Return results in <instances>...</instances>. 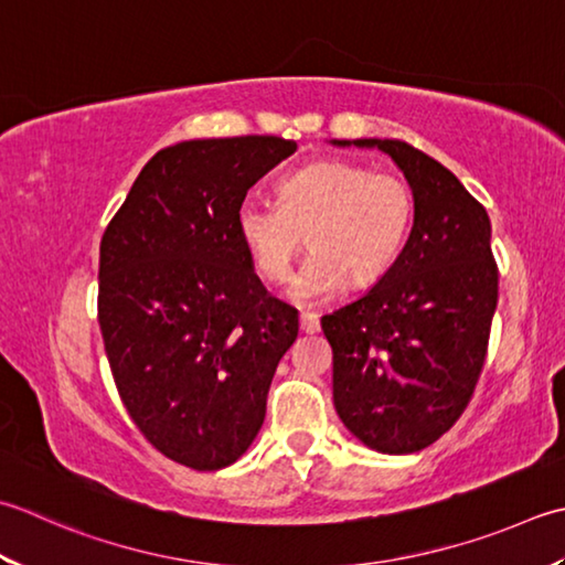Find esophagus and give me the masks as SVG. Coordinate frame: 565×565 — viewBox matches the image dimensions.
<instances>
[{
  "label": "esophagus",
  "instance_id": "34e87169",
  "mask_svg": "<svg viewBox=\"0 0 565 565\" xmlns=\"http://www.w3.org/2000/svg\"><path fill=\"white\" fill-rule=\"evenodd\" d=\"M298 323H301V330L308 335H313L320 330V320H318L316 313H301V316H298Z\"/></svg>",
  "mask_w": 565,
  "mask_h": 565
}]
</instances>
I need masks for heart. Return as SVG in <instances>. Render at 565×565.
<instances>
[{
    "mask_svg": "<svg viewBox=\"0 0 565 565\" xmlns=\"http://www.w3.org/2000/svg\"><path fill=\"white\" fill-rule=\"evenodd\" d=\"M279 205L245 201L235 230L262 279L289 276L303 242L313 252L294 276V296L323 298L342 284L377 281L399 257L416 201L402 175L355 161H313L276 185Z\"/></svg>",
    "mask_w": 565,
    "mask_h": 565,
    "instance_id": "1",
    "label": "heart"
}]
</instances>
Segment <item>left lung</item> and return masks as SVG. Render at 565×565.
<instances>
[{
	"label": "left lung",
	"mask_w": 565,
	"mask_h": 565,
	"mask_svg": "<svg viewBox=\"0 0 565 565\" xmlns=\"http://www.w3.org/2000/svg\"><path fill=\"white\" fill-rule=\"evenodd\" d=\"M333 143L390 153L414 191V227L399 257L362 298L320 318L340 422L364 446L406 456L458 422L480 380L500 284L490 217L412 143Z\"/></svg>",
	"instance_id": "obj_1"
}]
</instances>
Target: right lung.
Returning <instances> with one entry per match:
<instances>
[{"mask_svg": "<svg viewBox=\"0 0 565 565\" xmlns=\"http://www.w3.org/2000/svg\"><path fill=\"white\" fill-rule=\"evenodd\" d=\"M294 151L257 135L166 147L99 242L97 320L121 404L185 468H227L252 446L298 335L235 230L249 188Z\"/></svg>", "mask_w": 565, "mask_h": 565, "instance_id": "add662e5", "label": "right lung"}]
</instances>
